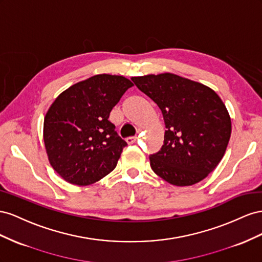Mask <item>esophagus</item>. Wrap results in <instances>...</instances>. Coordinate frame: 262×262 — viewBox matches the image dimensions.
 I'll return each mask as SVG.
<instances>
[{"mask_svg":"<svg viewBox=\"0 0 262 262\" xmlns=\"http://www.w3.org/2000/svg\"><path fill=\"white\" fill-rule=\"evenodd\" d=\"M126 141L128 144H134V143H136L137 141V137L136 136H130V137H127L126 138Z\"/></svg>","mask_w":262,"mask_h":262,"instance_id":"esophagus-1","label":"esophagus"}]
</instances>
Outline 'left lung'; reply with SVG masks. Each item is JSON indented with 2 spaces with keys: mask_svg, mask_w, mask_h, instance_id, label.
Instances as JSON below:
<instances>
[{
  "mask_svg": "<svg viewBox=\"0 0 262 262\" xmlns=\"http://www.w3.org/2000/svg\"><path fill=\"white\" fill-rule=\"evenodd\" d=\"M162 112L166 133L149 156L154 172L177 186L205 179L222 160L230 138L226 106L212 89L172 73L132 78Z\"/></svg>",
  "mask_w": 262,
  "mask_h": 262,
  "instance_id": "left-lung-1",
  "label": "left lung"
}]
</instances>
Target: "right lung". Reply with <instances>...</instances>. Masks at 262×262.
Segmentation results:
<instances>
[{"mask_svg": "<svg viewBox=\"0 0 262 262\" xmlns=\"http://www.w3.org/2000/svg\"><path fill=\"white\" fill-rule=\"evenodd\" d=\"M134 84L121 76L98 74L67 89L43 122V141L51 167L66 181L89 185L116 167L126 141L108 117Z\"/></svg>", "mask_w": 262, "mask_h": 262, "instance_id": "add662e5", "label": "right lung"}]
</instances>
